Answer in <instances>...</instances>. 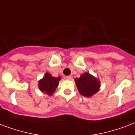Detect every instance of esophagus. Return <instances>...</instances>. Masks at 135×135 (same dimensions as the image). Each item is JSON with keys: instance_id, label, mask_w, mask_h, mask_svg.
<instances>
[{"instance_id": "1", "label": "esophagus", "mask_w": 135, "mask_h": 135, "mask_svg": "<svg viewBox=\"0 0 135 135\" xmlns=\"http://www.w3.org/2000/svg\"><path fill=\"white\" fill-rule=\"evenodd\" d=\"M65 79H67V80H71L73 79L72 76L70 75V76H65Z\"/></svg>"}]
</instances>
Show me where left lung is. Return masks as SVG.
<instances>
[{
  "label": "left lung",
  "instance_id": "8db88e82",
  "mask_svg": "<svg viewBox=\"0 0 135 135\" xmlns=\"http://www.w3.org/2000/svg\"><path fill=\"white\" fill-rule=\"evenodd\" d=\"M75 82L79 93L86 97L94 95L100 87L99 81L89 73H84L80 78L75 79Z\"/></svg>",
  "mask_w": 135,
  "mask_h": 135
}]
</instances>
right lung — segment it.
Returning <instances> with one entry per match:
<instances>
[{"mask_svg":"<svg viewBox=\"0 0 135 135\" xmlns=\"http://www.w3.org/2000/svg\"><path fill=\"white\" fill-rule=\"evenodd\" d=\"M60 77H53L49 73H46L41 80L38 82V87L43 92L47 94L48 95H52L56 89L59 85Z\"/></svg>","mask_w":135,"mask_h":135,"instance_id":"add662e5","label":"right lung"}]
</instances>
